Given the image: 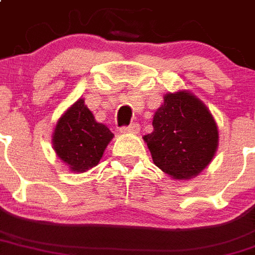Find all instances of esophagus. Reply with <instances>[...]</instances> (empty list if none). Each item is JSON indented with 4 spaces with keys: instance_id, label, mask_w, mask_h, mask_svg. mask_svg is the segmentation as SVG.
I'll return each mask as SVG.
<instances>
[{
    "instance_id": "1",
    "label": "esophagus",
    "mask_w": 255,
    "mask_h": 255,
    "mask_svg": "<svg viewBox=\"0 0 255 255\" xmlns=\"http://www.w3.org/2000/svg\"><path fill=\"white\" fill-rule=\"evenodd\" d=\"M140 130V125L138 123H132L128 127H122L119 128L121 133H137Z\"/></svg>"
}]
</instances>
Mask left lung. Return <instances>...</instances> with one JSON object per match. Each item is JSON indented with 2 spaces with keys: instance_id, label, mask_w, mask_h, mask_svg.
I'll return each mask as SVG.
<instances>
[{
  "instance_id": "left-lung-1",
  "label": "left lung",
  "mask_w": 255,
  "mask_h": 255,
  "mask_svg": "<svg viewBox=\"0 0 255 255\" xmlns=\"http://www.w3.org/2000/svg\"><path fill=\"white\" fill-rule=\"evenodd\" d=\"M143 136L152 161L176 180H190L208 167L218 147V128L204 103L189 91L167 94Z\"/></svg>"
}]
</instances>
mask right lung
I'll return each instance as SVG.
<instances>
[{
	"label": "right lung",
	"mask_w": 255,
	"mask_h": 255,
	"mask_svg": "<svg viewBox=\"0 0 255 255\" xmlns=\"http://www.w3.org/2000/svg\"><path fill=\"white\" fill-rule=\"evenodd\" d=\"M113 137L112 130L97 123L85 100L79 99L57 121L52 145L72 172L83 173L99 164Z\"/></svg>",
	"instance_id": "add662e5"
}]
</instances>
